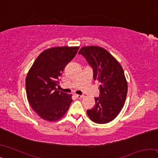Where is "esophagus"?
Instances as JSON below:
<instances>
[{
    "instance_id": "34e87169",
    "label": "esophagus",
    "mask_w": 158,
    "mask_h": 158,
    "mask_svg": "<svg viewBox=\"0 0 158 158\" xmlns=\"http://www.w3.org/2000/svg\"><path fill=\"white\" fill-rule=\"evenodd\" d=\"M74 96H75L76 98H79V99H81V98H83L84 97V95H77V94H74Z\"/></svg>"
}]
</instances>
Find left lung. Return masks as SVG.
<instances>
[{
    "mask_svg": "<svg viewBox=\"0 0 158 158\" xmlns=\"http://www.w3.org/2000/svg\"><path fill=\"white\" fill-rule=\"evenodd\" d=\"M92 67L93 79L100 84V98L86 113L93 122L105 124L113 121L123 107L127 82L121 64L110 53L98 46L83 47L79 52Z\"/></svg>",
    "mask_w": 158,
    "mask_h": 158,
    "instance_id": "8db88e82",
    "label": "left lung"
}]
</instances>
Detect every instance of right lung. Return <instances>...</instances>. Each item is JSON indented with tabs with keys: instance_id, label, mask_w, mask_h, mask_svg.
Instances as JSON below:
<instances>
[{
	"instance_id": "right-lung-1",
	"label": "right lung",
	"mask_w": 158,
	"mask_h": 158,
	"mask_svg": "<svg viewBox=\"0 0 158 158\" xmlns=\"http://www.w3.org/2000/svg\"><path fill=\"white\" fill-rule=\"evenodd\" d=\"M79 47H56L44 50L35 60L26 77L29 105L45 121H57L65 116L73 99L57 89L60 77Z\"/></svg>"
}]
</instances>
